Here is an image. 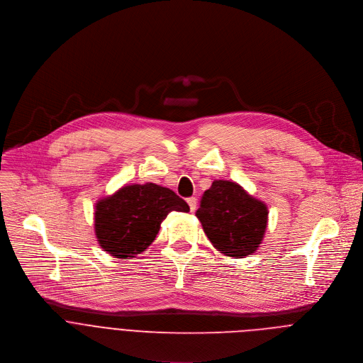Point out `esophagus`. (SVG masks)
I'll return each instance as SVG.
<instances>
[{
    "label": "esophagus",
    "mask_w": 363,
    "mask_h": 363,
    "mask_svg": "<svg viewBox=\"0 0 363 363\" xmlns=\"http://www.w3.org/2000/svg\"><path fill=\"white\" fill-rule=\"evenodd\" d=\"M187 203H189V206H190V210L194 211V210H196V206H197V199H196V197H189V199H187Z\"/></svg>",
    "instance_id": "obj_1"
}]
</instances>
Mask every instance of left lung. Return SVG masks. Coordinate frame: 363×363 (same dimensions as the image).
<instances>
[{"mask_svg":"<svg viewBox=\"0 0 363 363\" xmlns=\"http://www.w3.org/2000/svg\"><path fill=\"white\" fill-rule=\"evenodd\" d=\"M267 206L230 180H214L196 211L211 245L230 257L257 250L267 228Z\"/></svg>","mask_w":363,"mask_h":363,"instance_id":"obj_1","label":"left lung"}]
</instances>
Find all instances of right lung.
Returning a JSON list of instances; mask_svg holds the SVG:
<instances>
[{
	"label": "right lung",
	"instance_id": "1",
	"mask_svg": "<svg viewBox=\"0 0 363 363\" xmlns=\"http://www.w3.org/2000/svg\"><path fill=\"white\" fill-rule=\"evenodd\" d=\"M173 210L187 213L190 207L167 187L156 183L123 186L96 203L97 242L113 257H135L153 243Z\"/></svg>",
	"mask_w": 363,
	"mask_h": 363
}]
</instances>
